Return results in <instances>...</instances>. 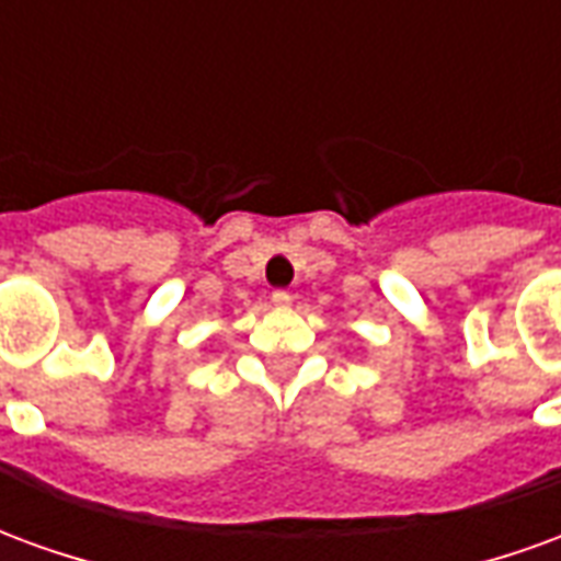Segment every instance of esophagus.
I'll use <instances>...</instances> for the list:
<instances>
[{
    "label": "esophagus",
    "mask_w": 561,
    "mask_h": 561,
    "mask_svg": "<svg viewBox=\"0 0 561 561\" xmlns=\"http://www.w3.org/2000/svg\"><path fill=\"white\" fill-rule=\"evenodd\" d=\"M270 304L276 306V309H288V306H291V294H288V291H273V294H270Z\"/></svg>",
    "instance_id": "1"
}]
</instances>
